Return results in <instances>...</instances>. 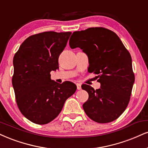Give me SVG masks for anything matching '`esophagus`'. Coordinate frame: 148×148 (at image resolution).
I'll list each match as a JSON object with an SVG mask.
<instances>
[{"label":"esophagus","mask_w":148,"mask_h":148,"mask_svg":"<svg viewBox=\"0 0 148 148\" xmlns=\"http://www.w3.org/2000/svg\"><path fill=\"white\" fill-rule=\"evenodd\" d=\"M76 87H77L78 90H81V83H76Z\"/></svg>","instance_id":"esophagus-1"}]
</instances>
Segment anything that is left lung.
Listing matches in <instances>:
<instances>
[{"label":"left lung","mask_w":148,"mask_h":148,"mask_svg":"<svg viewBox=\"0 0 148 148\" xmlns=\"http://www.w3.org/2000/svg\"><path fill=\"white\" fill-rule=\"evenodd\" d=\"M69 46L88 55V72L98 74L101 83L96 90L88 85L81 86L89 94L83 105L85 112L99 123L118 119L129 103L135 79L129 51L114 32L103 27L74 32Z\"/></svg>","instance_id":"8db88e82"}]
</instances>
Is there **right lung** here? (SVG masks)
Wrapping results in <instances>:
<instances>
[{
  "label": "right lung",
  "instance_id": "obj_1",
  "mask_svg": "<svg viewBox=\"0 0 148 148\" xmlns=\"http://www.w3.org/2000/svg\"><path fill=\"white\" fill-rule=\"evenodd\" d=\"M71 34L45 32L30 36L14 56L12 85L17 106L23 116L36 124L54 120L76 90L74 83H58L50 74L58 68V57Z\"/></svg>",
  "mask_w": 148,
  "mask_h": 148
}]
</instances>
